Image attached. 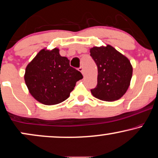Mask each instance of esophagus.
Here are the masks:
<instances>
[{"label": "esophagus", "instance_id": "obj_1", "mask_svg": "<svg viewBox=\"0 0 158 158\" xmlns=\"http://www.w3.org/2000/svg\"><path fill=\"white\" fill-rule=\"evenodd\" d=\"M79 71H80V72L81 73H82V74L84 75V74H85V73H84V69H83V67H80V68H79Z\"/></svg>", "mask_w": 158, "mask_h": 158}]
</instances>
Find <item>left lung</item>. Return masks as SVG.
Returning <instances> with one entry per match:
<instances>
[{
	"mask_svg": "<svg viewBox=\"0 0 158 158\" xmlns=\"http://www.w3.org/2000/svg\"><path fill=\"white\" fill-rule=\"evenodd\" d=\"M89 52L98 67V85L91 93L104 101L121 98L130 87L133 75L128 58L109 44L92 47Z\"/></svg>",
	"mask_w": 158,
	"mask_h": 158,
	"instance_id": "8db88e82",
	"label": "left lung"
}]
</instances>
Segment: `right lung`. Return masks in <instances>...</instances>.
I'll list each match as a JSON object with an SVG mask.
<instances>
[{
    "instance_id": "1",
    "label": "right lung",
    "mask_w": 158,
    "mask_h": 158,
    "mask_svg": "<svg viewBox=\"0 0 158 158\" xmlns=\"http://www.w3.org/2000/svg\"><path fill=\"white\" fill-rule=\"evenodd\" d=\"M24 78L32 96L51 106L65 101L83 76L70 66L69 60L60 55L58 48H44L27 65Z\"/></svg>"
}]
</instances>
